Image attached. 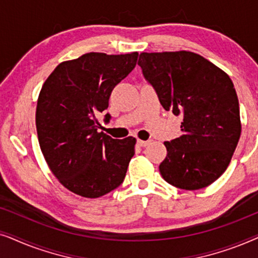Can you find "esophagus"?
Here are the masks:
<instances>
[{"mask_svg": "<svg viewBox=\"0 0 258 258\" xmlns=\"http://www.w3.org/2000/svg\"><path fill=\"white\" fill-rule=\"evenodd\" d=\"M150 143V141H142V140H137V144H139L140 147H147L148 144Z\"/></svg>", "mask_w": 258, "mask_h": 258, "instance_id": "1", "label": "esophagus"}]
</instances>
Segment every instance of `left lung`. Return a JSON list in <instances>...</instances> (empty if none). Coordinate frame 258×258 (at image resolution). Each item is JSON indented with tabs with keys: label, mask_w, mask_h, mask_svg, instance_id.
I'll return each instance as SVG.
<instances>
[{
	"label": "left lung",
	"mask_w": 258,
	"mask_h": 258,
	"mask_svg": "<svg viewBox=\"0 0 258 258\" xmlns=\"http://www.w3.org/2000/svg\"><path fill=\"white\" fill-rule=\"evenodd\" d=\"M165 110L183 116L181 136L164 142L160 172L169 184L199 190L227 170L241 136L239 104L227 73L195 52H141L139 63Z\"/></svg>",
	"instance_id": "8db88e82"
}]
</instances>
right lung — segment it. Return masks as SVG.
Listing matches in <instances>:
<instances>
[{
	"mask_svg": "<svg viewBox=\"0 0 258 258\" xmlns=\"http://www.w3.org/2000/svg\"><path fill=\"white\" fill-rule=\"evenodd\" d=\"M137 56L88 52L59 63L42 86L36 107L41 151L58 182L76 195L97 199L125 177L136 139L98 133L96 115L108 108L112 89L135 68Z\"/></svg>",
	"mask_w": 258,
	"mask_h": 258,
	"instance_id": "obj_1",
	"label": "right lung"
}]
</instances>
